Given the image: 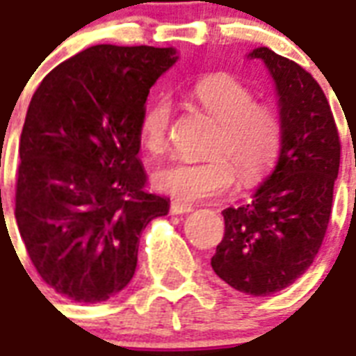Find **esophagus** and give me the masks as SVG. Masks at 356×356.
<instances>
[{"label": "esophagus", "instance_id": "1", "mask_svg": "<svg viewBox=\"0 0 356 356\" xmlns=\"http://www.w3.org/2000/svg\"><path fill=\"white\" fill-rule=\"evenodd\" d=\"M189 211H193L191 204L180 202V200H172L170 202V213L172 216H181V213H189Z\"/></svg>", "mask_w": 356, "mask_h": 356}]
</instances>
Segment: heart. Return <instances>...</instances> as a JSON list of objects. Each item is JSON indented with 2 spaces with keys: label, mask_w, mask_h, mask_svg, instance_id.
Returning a JSON list of instances; mask_svg holds the SVG:
<instances>
[{
  "label": "heart",
  "mask_w": 356,
  "mask_h": 356,
  "mask_svg": "<svg viewBox=\"0 0 356 356\" xmlns=\"http://www.w3.org/2000/svg\"><path fill=\"white\" fill-rule=\"evenodd\" d=\"M193 100L219 120L211 156L176 158L154 170L156 189L181 200H202L230 191L236 170L245 184H254L277 161L284 139L282 113L275 104L254 100V92L230 74L204 76L191 85ZM170 102L158 98L140 113L139 145L147 152H163L169 143Z\"/></svg>",
  "instance_id": "heart-1"
}]
</instances>
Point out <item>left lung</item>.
<instances>
[{"instance_id":"1","label":"left lung","mask_w":356,"mask_h":356,"mask_svg":"<svg viewBox=\"0 0 356 356\" xmlns=\"http://www.w3.org/2000/svg\"><path fill=\"white\" fill-rule=\"evenodd\" d=\"M277 83L284 139L277 167L249 204L227 208L211 258L238 291L264 297L293 284L323 243L340 169V135L323 89L296 60L256 48Z\"/></svg>"}]
</instances>
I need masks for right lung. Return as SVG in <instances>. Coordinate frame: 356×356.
Here are the masks:
<instances>
[{
  "label": "right lung",
  "instance_id": "right-lung-1",
  "mask_svg": "<svg viewBox=\"0 0 356 356\" xmlns=\"http://www.w3.org/2000/svg\"><path fill=\"white\" fill-rule=\"evenodd\" d=\"M175 60L172 48L98 44L55 66L29 102L16 222L38 275L72 301L122 290L140 232L169 211L167 198L147 191L137 124Z\"/></svg>",
  "mask_w": 356,
  "mask_h": 356
}]
</instances>
